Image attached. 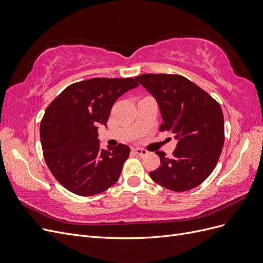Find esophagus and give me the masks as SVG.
Instances as JSON below:
<instances>
[{
    "label": "esophagus",
    "mask_w": 263,
    "mask_h": 263,
    "mask_svg": "<svg viewBox=\"0 0 263 263\" xmlns=\"http://www.w3.org/2000/svg\"><path fill=\"white\" fill-rule=\"evenodd\" d=\"M133 152H134L135 154H137V155H139V156H141V157L146 156V155H147V151L142 149V148H134Z\"/></svg>",
    "instance_id": "obj_1"
}]
</instances>
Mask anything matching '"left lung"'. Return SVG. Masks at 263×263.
Masks as SVG:
<instances>
[{"mask_svg":"<svg viewBox=\"0 0 263 263\" xmlns=\"http://www.w3.org/2000/svg\"><path fill=\"white\" fill-rule=\"evenodd\" d=\"M157 100L162 123L179 142L172 157L156 152L160 166L149 172L159 185L173 192L197 187L216 168L224 144V119L220 104L180 74L145 73L135 77Z\"/></svg>","mask_w":263,"mask_h":263,"instance_id":"8db88e82","label":"left lung"}]
</instances>
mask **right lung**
Returning <instances> with one entry per match:
<instances>
[{
    "label": "right lung",
    "instance_id": "obj_1",
    "mask_svg": "<svg viewBox=\"0 0 263 263\" xmlns=\"http://www.w3.org/2000/svg\"><path fill=\"white\" fill-rule=\"evenodd\" d=\"M138 85L133 78H93L68 85L47 106L40 124L43 156L66 190L92 196L118 181L130 148L100 149L97 125L106 124L114 103Z\"/></svg>",
    "mask_w": 263,
    "mask_h": 263
}]
</instances>
